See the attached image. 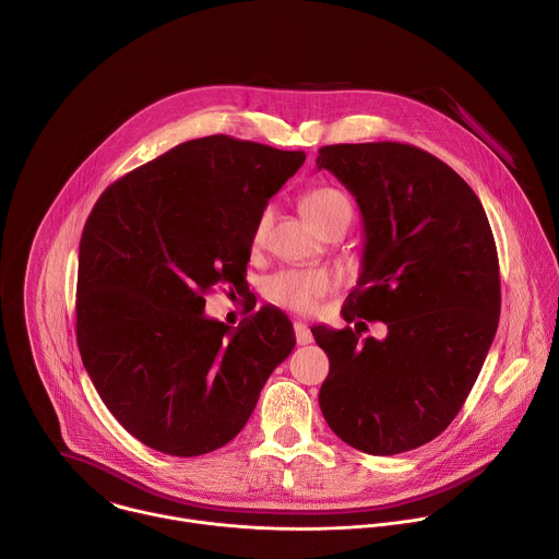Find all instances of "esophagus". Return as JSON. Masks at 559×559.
<instances>
[{
	"instance_id": "esophagus-1",
	"label": "esophagus",
	"mask_w": 559,
	"mask_h": 559,
	"mask_svg": "<svg viewBox=\"0 0 559 559\" xmlns=\"http://www.w3.org/2000/svg\"><path fill=\"white\" fill-rule=\"evenodd\" d=\"M294 333H296V342H298L300 346H305V344H311V342H313V335H311L309 326H307V324H302V322H294Z\"/></svg>"
}]
</instances>
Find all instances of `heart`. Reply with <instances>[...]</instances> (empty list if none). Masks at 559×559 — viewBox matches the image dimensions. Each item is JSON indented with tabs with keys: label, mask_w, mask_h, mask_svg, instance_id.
Returning a JSON list of instances; mask_svg holds the SVG:
<instances>
[{
	"label": "heart",
	"mask_w": 559,
	"mask_h": 559,
	"mask_svg": "<svg viewBox=\"0 0 559 559\" xmlns=\"http://www.w3.org/2000/svg\"><path fill=\"white\" fill-rule=\"evenodd\" d=\"M302 213L307 222L320 233H329L331 228L344 226L348 228L353 222V204L348 195L333 186H318L302 198ZM272 224V209H265L259 215L254 226V241L259 243ZM331 278L324 272L311 270H281L265 281V296L274 305L296 311L311 313L318 300L329 294Z\"/></svg>",
	"instance_id": "obj_1"
}]
</instances>
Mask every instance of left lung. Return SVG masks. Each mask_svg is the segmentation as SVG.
Returning a JSON list of instances; mask_svg holds the SVG:
<instances>
[{"instance_id":"8db88e82","label":"left lung","mask_w":559,"mask_h":559,"mask_svg":"<svg viewBox=\"0 0 559 559\" xmlns=\"http://www.w3.org/2000/svg\"><path fill=\"white\" fill-rule=\"evenodd\" d=\"M316 164L346 186L364 219L361 274L342 307L357 324L311 329L329 357L320 411L355 450H415L459 415L498 329L487 215L456 170L413 144H329ZM364 319H382L390 335L361 338Z\"/></svg>"}]
</instances>
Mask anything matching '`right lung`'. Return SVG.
I'll use <instances>...</instances> for the list:
<instances>
[{"instance_id":"1","label":"right lung","mask_w":559,"mask_h":559,"mask_svg":"<svg viewBox=\"0 0 559 559\" xmlns=\"http://www.w3.org/2000/svg\"><path fill=\"white\" fill-rule=\"evenodd\" d=\"M302 162V151L206 135L127 173L94 204L76 342L100 400L144 445L170 456L226 445L292 353L276 307L230 329L206 318L204 296L219 283L239 292L259 215Z\"/></svg>"}]
</instances>
